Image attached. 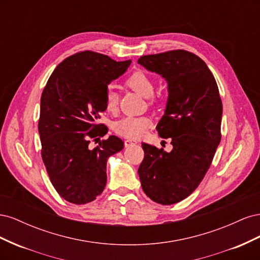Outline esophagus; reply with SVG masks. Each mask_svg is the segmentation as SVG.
Listing matches in <instances>:
<instances>
[{"instance_id": "obj_1", "label": "esophagus", "mask_w": 260, "mask_h": 260, "mask_svg": "<svg viewBox=\"0 0 260 260\" xmlns=\"http://www.w3.org/2000/svg\"><path fill=\"white\" fill-rule=\"evenodd\" d=\"M138 142L136 140H131V139H129V140H125L124 141V146L125 147H129V146H132V145H135V144H137Z\"/></svg>"}]
</instances>
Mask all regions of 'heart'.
<instances>
[{"label":"heart","mask_w":260,"mask_h":260,"mask_svg":"<svg viewBox=\"0 0 260 260\" xmlns=\"http://www.w3.org/2000/svg\"><path fill=\"white\" fill-rule=\"evenodd\" d=\"M130 89L139 93L144 98H149L154 92V80L141 69L132 73L125 80ZM118 108V96L113 89H107L105 92V109L109 113H115ZM152 120L146 116H127L121 118L115 123V131L124 138L139 139L145 135L151 127Z\"/></svg>","instance_id":"heart-1"}]
</instances>
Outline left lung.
<instances>
[{"label": "left lung", "instance_id": "obj_1", "mask_svg": "<svg viewBox=\"0 0 260 260\" xmlns=\"http://www.w3.org/2000/svg\"><path fill=\"white\" fill-rule=\"evenodd\" d=\"M138 62L167 81V105L156 129L174 146L168 153L142 143L138 174L149 199L171 205L191 195L210 167L221 140L222 102L205 61L191 52L145 55Z\"/></svg>", "mask_w": 260, "mask_h": 260}]
</instances>
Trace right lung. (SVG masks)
Segmentation results:
<instances>
[{
	"label": "right lung",
	"instance_id": "obj_1",
	"mask_svg": "<svg viewBox=\"0 0 260 260\" xmlns=\"http://www.w3.org/2000/svg\"><path fill=\"white\" fill-rule=\"evenodd\" d=\"M130 64L91 51L76 53L55 68L43 90L38 125L42 159L55 190L69 203L95 200L106 185L108 157L123 148L115 136L94 148L89 144L107 133L98 123L106 111L107 85Z\"/></svg>",
	"mask_w": 260,
	"mask_h": 260
}]
</instances>
